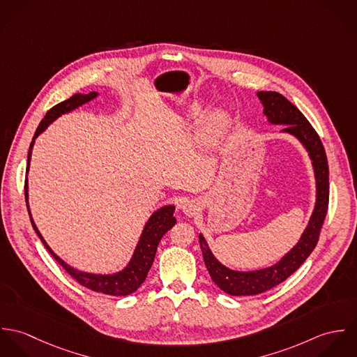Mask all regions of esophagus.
Masks as SVG:
<instances>
[{
    "instance_id": "obj_1",
    "label": "esophagus",
    "mask_w": 357,
    "mask_h": 357,
    "mask_svg": "<svg viewBox=\"0 0 357 357\" xmlns=\"http://www.w3.org/2000/svg\"><path fill=\"white\" fill-rule=\"evenodd\" d=\"M199 210V204L197 201H187L185 204H183V211L187 215H195Z\"/></svg>"
}]
</instances>
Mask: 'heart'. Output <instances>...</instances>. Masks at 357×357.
<instances>
[{"label":"heart","instance_id":"heart-1","mask_svg":"<svg viewBox=\"0 0 357 357\" xmlns=\"http://www.w3.org/2000/svg\"><path fill=\"white\" fill-rule=\"evenodd\" d=\"M198 112V109L195 111ZM225 121V114L221 109H217L214 112H211L206 121H204V132L206 136H213L215 135L224 125Z\"/></svg>","mask_w":357,"mask_h":357}]
</instances>
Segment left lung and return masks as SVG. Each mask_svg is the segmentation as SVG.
<instances>
[{
    "instance_id": "left-lung-1",
    "label": "left lung",
    "mask_w": 357,
    "mask_h": 357,
    "mask_svg": "<svg viewBox=\"0 0 357 357\" xmlns=\"http://www.w3.org/2000/svg\"><path fill=\"white\" fill-rule=\"evenodd\" d=\"M257 96L264 105V114L268 116V121L272 123L286 125L283 132L296 136L305 146L314 167L317 199L310 221L297 246L293 248V250L284 255L278 264L265 269L253 272H236L228 269L215 259L204 236L199 235L204 264L211 280L224 293L231 296L261 294L284 282L291 273H294L316 248L328 208V163L319 135L304 114L280 93L258 92Z\"/></svg>"
}]
</instances>
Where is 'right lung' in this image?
Instances as JSON below:
<instances>
[{"label":"right lung","mask_w":357,"mask_h":357,"mask_svg":"<svg viewBox=\"0 0 357 357\" xmlns=\"http://www.w3.org/2000/svg\"><path fill=\"white\" fill-rule=\"evenodd\" d=\"M96 96H98L96 92H91L88 95L77 93V95H73L70 99L52 107L51 109L47 112V115L44 116V119L40 122V125L34 133V137H33V142H31L30 150H29V156H27V170H29V163H30V158H31V149L34 144V139L40 133H43L47 129V126L57 116L82 105L84 102L95 99ZM24 195H26V204H27V180L24 183ZM173 213H174V206H165V207L159 208L156 213H153L143 231V235L140 238V242L136 248V252L133 255L132 261L122 272H118L114 275H93V273H85V272L71 268L70 265H67L63 259H60L52 252L51 248L47 245L44 238L38 232L31 215H30V220H31L33 228L36 229L37 235L40 236V239L44 243V246L47 248V250L67 271V273L70 276H73L79 284L91 289L93 291H98V293L122 297V296L135 293L142 286V283L146 280L147 273L153 265L155 253H156V249H158V245H159L162 236L176 224V218L173 217Z\"/></svg>","instance_id":"1"}]
</instances>
